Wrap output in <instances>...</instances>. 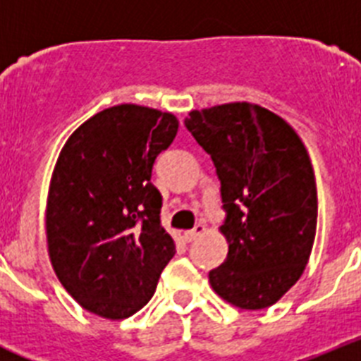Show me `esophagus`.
I'll list each match as a JSON object with an SVG mask.
<instances>
[{"label":"esophagus","instance_id":"esophagus-1","mask_svg":"<svg viewBox=\"0 0 361 361\" xmlns=\"http://www.w3.org/2000/svg\"><path fill=\"white\" fill-rule=\"evenodd\" d=\"M204 231H206V226H204V224H197L195 228L184 233V238H186V242H193L197 237H200V235H202Z\"/></svg>","mask_w":361,"mask_h":361}]
</instances>
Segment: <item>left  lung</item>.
<instances>
[{
  "mask_svg": "<svg viewBox=\"0 0 361 361\" xmlns=\"http://www.w3.org/2000/svg\"><path fill=\"white\" fill-rule=\"evenodd\" d=\"M184 124L212 155L226 209L228 257L209 271V283L235 307H269L298 282L317 235L307 149L282 117L258 104L191 110Z\"/></svg>",
  "mask_w": 361,
  "mask_h": 361,
  "instance_id": "left-lung-1",
  "label": "left lung"
}]
</instances>
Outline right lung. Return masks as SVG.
<instances>
[{"label": "right lung", "mask_w": 361, "mask_h": 361, "mask_svg": "<svg viewBox=\"0 0 361 361\" xmlns=\"http://www.w3.org/2000/svg\"><path fill=\"white\" fill-rule=\"evenodd\" d=\"M177 130L170 111L117 104L82 123L57 157L47 199L50 262L97 317L123 320L145 307L173 258L152 168Z\"/></svg>", "instance_id": "obj_1"}]
</instances>
